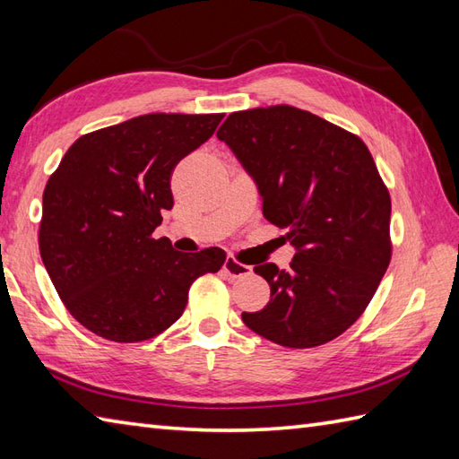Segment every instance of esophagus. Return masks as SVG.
Masks as SVG:
<instances>
[{"label":"esophagus","instance_id":"1","mask_svg":"<svg viewBox=\"0 0 459 459\" xmlns=\"http://www.w3.org/2000/svg\"><path fill=\"white\" fill-rule=\"evenodd\" d=\"M224 272L230 278H242V276H250L252 274V266L248 264H242V262H238L235 256H229L227 260H224Z\"/></svg>","mask_w":459,"mask_h":459}]
</instances>
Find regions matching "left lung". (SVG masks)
<instances>
[{"label":"left lung","instance_id":"left-lung-1","mask_svg":"<svg viewBox=\"0 0 459 459\" xmlns=\"http://www.w3.org/2000/svg\"><path fill=\"white\" fill-rule=\"evenodd\" d=\"M255 178L266 221L298 248L290 270L255 266L270 284L242 321L281 347L324 345L367 309L391 264V195L365 142L290 104L232 112L217 132Z\"/></svg>","mask_w":459,"mask_h":459}]
</instances>
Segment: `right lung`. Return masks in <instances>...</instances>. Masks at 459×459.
Listing matches in <instances>:
<instances>
[{
	"instance_id": "obj_1",
	"label": "right lung",
	"mask_w": 459,
	"mask_h": 459,
	"mask_svg": "<svg viewBox=\"0 0 459 459\" xmlns=\"http://www.w3.org/2000/svg\"><path fill=\"white\" fill-rule=\"evenodd\" d=\"M224 114H143L81 135L43 191L39 252L71 316L99 337L138 343L173 325L221 248L181 255L153 238L173 207L171 173Z\"/></svg>"
}]
</instances>
